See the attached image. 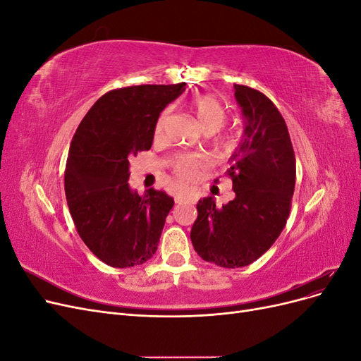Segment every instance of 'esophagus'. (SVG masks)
Returning <instances> with one entry per match:
<instances>
[{
	"label": "esophagus",
	"mask_w": 361,
	"mask_h": 361,
	"mask_svg": "<svg viewBox=\"0 0 361 361\" xmlns=\"http://www.w3.org/2000/svg\"><path fill=\"white\" fill-rule=\"evenodd\" d=\"M174 200H176V203H178V204H180V199H179V197H176Z\"/></svg>",
	"instance_id": "obj_1"
}]
</instances>
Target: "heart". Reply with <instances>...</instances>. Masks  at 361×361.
Returning <instances> with one entry per match:
<instances>
[{"mask_svg": "<svg viewBox=\"0 0 361 361\" xmlns=\"http://www.w3.org/2000/svg\"><path fill=\"white\" fill-rule=\"evenodd\" d=\"M191 110L195 118H197V122L204 134H214L216 130H220L227 120L226 106L218 101L215 96H211V94L199 96L197 99L191 104ZM167 123H169V111H162L155 126V135L158 138L162 137ZM211 145L218 155H227L236 147L238 134L232 133V130L216 133L211 140ZM199 166H200L199 158L190 154H180L173 159V169L182 180L192 179L195 174H197Z\"/></svg>", "mask_w": 361, "mask_h": 361, "instance_id": "b5f03b06", "label": "heart"}]
</instances>
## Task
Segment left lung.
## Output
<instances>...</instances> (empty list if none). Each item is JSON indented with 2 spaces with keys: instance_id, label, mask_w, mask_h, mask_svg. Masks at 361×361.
Returning a JSON list of instances; mask_svg holds the SVG:
<instances>
[{
  "instance_id": "left-lung-1",
  "label": "left lung",
  "mask_w": 361,
  "mask_h": 361,
  "mask_svg": "<svg viewBox=\"0 0 361 361\" xmlns=\"http://www.w3.org/2000/svg\"><path fill=\"white\" fill-rule=\"evenodd\" d=\"M233 89L245 116L244 137L227 170L235 199L221 207L212 197L200 200L191 228L197 255L223 268L253 264L276 243L289 218L297 176L289 130L276 105L251 87Z\"/></svg>"
}]
</instances>
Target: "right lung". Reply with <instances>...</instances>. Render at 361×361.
<instances>
[{
	"label": "right lung",
	"instance_id": "obj_1",
	"mask_svg": "<svg viewBox=\"0 0 361 361\" xmlns=\"http://www.w3.org/2000/svg\"><path fill=\"white\" fill-rule=\"evenodd\" d=\"M143 84L105 93L72 138L64 191L76 232L104 264L143 265L154 257L174 200L164 191L129 188V158L154 143L159 113L185 90Z\"/></svg>",
	"mask_w": 361,
	"mask_h": 361
}]
</instances>
